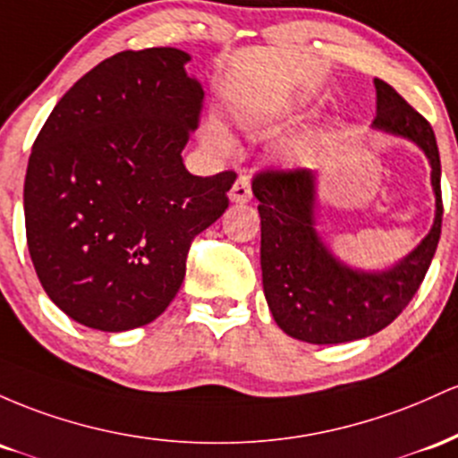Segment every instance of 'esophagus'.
<instances>
[{"instance_id":"1","label":"esophagus","mask_w":458,"mask_h":458,"mask_svg":"<svg viewBox=\"0 0 458 458\" xmlns=\"http://www.w3.org/2000/svg\"><path fill=\"white\" fill-rule=\"evenodd\" d=\"M250 197H253V192H250V177L249 174H242V177H238V182L233 183V188H231L229 199L231 203H249Z\"/></svg>"}]
</instances>
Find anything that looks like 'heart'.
I'll return each mask as SVG.
<instances>
[{
    "instance_id": "1",
    "label": "heart",
    "mask_w": 458,
    "mask_h": 458,
    "mask_svg": "<svg viewBox=\"0 0 458 458\" xmlns=\"http://www.w3.org/2000/svg\"><path fill=\"white\" fill-rule=\"evenodd\" d=\"M307 104H310L307 97H298L285 110L279 112H242V114H238V125L246 131L270 130V127L279 125L284 118H292L298 112L305 110ZM203 142L209 151L218 153V156H227V153H231V148H233V138H231L227 127L220 121H216V118H209L203 125ZM281 157H284L285 166H298L302 162V157H305V145L302 142H292V145H287L281 151Z\"/></svg>"
}]
</instances>
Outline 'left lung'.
I'll return each instance as SVG.
<instances>
[{"instance_id": "left-lung-1", "label": "left lung", "mask_w": 458, "mask_h": 458, "mask_svg": "<svg viewBox=\"0 0 458 458\" xmlns=\"http://www.w3.org/2000/svg\"><path fill=\"white\" fill-rule=\"evenodd\" d=\"M377 86L372 131L413 142L430 164L435 218L403 259L381 270L346 264L318 231V171L261 173L253 194L261 218V284L284 333L310 344L363 340L392 325L418 292L441 235V162L435 131L387 81Z\"/></svg>"}]
</instances>
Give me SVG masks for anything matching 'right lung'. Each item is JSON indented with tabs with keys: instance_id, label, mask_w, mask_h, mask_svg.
I'll use <instances>...</instances> for the list:
<instances>
[{
	"instance_id": "add662e5",
	"label": "right lung",
	"mask_w": 458,
	"mask_h": 458,
	"mask_svg": "<svg viewBox=\"0 0 458 458\" xmlns=\"http://www.w3.org/2000/svg\"><path fill=\"white\" fill-rule=\"evenodd\" d=\"M188 63L174 47L112 55L64 92L32 147L30 257L51 301L89 328L156 320L192 238L229 208L235 173L197 177L182 157L203 101Z\"/></svg>"
}]
</instances>
